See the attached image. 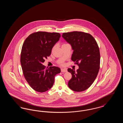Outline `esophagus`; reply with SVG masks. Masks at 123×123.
Instances as JSON below:
<instances>
[{"label": "esophagus", "mask_w": 123, "mask_h": 123, "mask_svg": "<svg viewBox=\"0 0 123 123\" xmlns=\"http://www.w3.org/2000/svg\"><path fill=\"white\" fill-rule=\"evenodd\" d=\"M61 72H67V70L66 69H61Z\"/></svg>", "instance_id": "esophagus-1"}]
</instances>
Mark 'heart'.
<instances>
[{
	"mask_svg": "<svg viewBox=\"0 0 123 123\" xmlns=\"http://www.w3.org/2000/svg\"><path fill=\"white\" fill-rule=\"evenodd\" d=\"M67 44H63V45H62V46H64V45H67ZM54 48V47H53V48ZM63 64V63H62V64Z\"/></svg>",
	"mask_w": 123,
	"mask_h": 123,
	"instance_id": "b5f03b06",
	"label": "heart"
}]
</instances>
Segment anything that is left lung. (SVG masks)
<instances>
[{
    "instance_id": "obj_1",
    "label": "left lung",
    "mask_w": 123,
    "mask_h": 123,
    "mask_svg": "<svg viewBox=\"0 0 123 123\" xmlns=\"http://www.w3.org/2000/svg\"><path fill=\"white\" fill-rule=\"evenodd\" d=\"M62 37L71 46L73 50L71 60L79 66L76 71L68 69L72 75L68 86L74 91H83L92 84L99 72V48L94 37L87 33H64Z\"/></svg>"
}]
</instances>
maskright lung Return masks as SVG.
Listing matches in <instances>:
<instances>
[{
	"label": "right lung",
	"instance_id": "right-lung-1",
	"mask_svg": "<svg viewBox=\"0 0 123 123\" xmlns=\"http://www.w3.org/2000/svg\"><path fill=\"white\" fill-rule=\"evenodd\" d=\"M59 33L39 31L31 34L24 42L20 61L24 76L36 91L44 92L52 87L55 76L60 69L56 66L46 68L42 64L51 53L60 37Z\"/></svg>",
	"mask_w": 123,
	"mask_h": 123
}]
</instances>
